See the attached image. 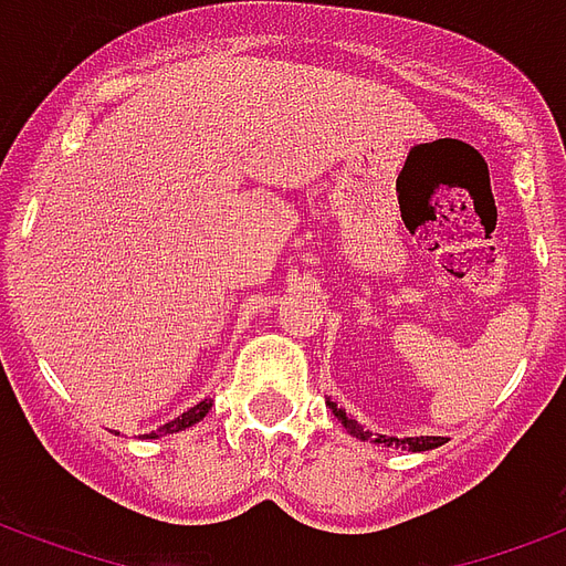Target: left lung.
Instances as JSON below:
<instances>
[{"label": "left lung", "instance_id": "8db88e82", "mask_svg": "<svg viewBox=\"0 0 566 566\" xmlns=\"http://www.w3.org/2000/svg\"><path fill=\"white\" fill-rule=\"evenodd\" d=\"M326 407L332 409V416L338 418L344 430L350 433V437L361 439V442H374V446H395V448H403V451H433V448L446 446V439L442 437H382V433H374V430H365V427L356 421V418H347L344 409H338L335 400H326Z\"/></svg>", "mask_w": 566, "mask_h": 566}]
</instances>
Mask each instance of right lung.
<instances>
[{
	"label": "right lung",
	"instance_id": "add662e5",
	"mask_svg": "<svg viewBox=\"0 0 566 566\" xmlns=\"http://www.w3.org/2000/svg\"><path fill=\"white\" fill-rule=\"evenodd\" d=\"M210 407H213V400L205 398L201 403H196V407H189L184 416L171 418V421L159 427V430H150V433H145V439H159V437H166V433H178V430H187V427L198 424V421H201V418L210 412Z\"/></svg>",
	"mask_w": 566,
	"mask_h": 566
}]
</instances>
